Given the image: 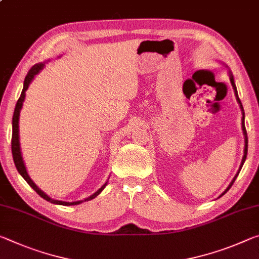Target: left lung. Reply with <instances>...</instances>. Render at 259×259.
Listing matches in <instances>:
<instances>
[{
    "label": "left lung",
    "instance_id": "1",
    "mask_svg": "<svg viewBox=\"0 0 259 259\" xmlns=\"http://www.w3.org/2000/svg\"><path fill=\"white\" fill-rule=\"evenodd\" d=\"M229 76H230L231 84H232V87H233L234 95H235V97H236V102H238V104L240 105L241 113H242V119H241V121H242V122H241V124H242V131H243V136H244V150H243V157H242V161H241V164H240V166H239V170H238V172L235 174V176L233 177V179H232V182L229 184V186L226 187V190H225L224 192H223L222 194L218 196V198H221V196L224 195L225 193L230 190L231 186L233 185V183H234V181H235V179H236V177H238V175H239V172H240L241 168H242V165H243V163H244L245 159H247V152H248V137H247V131H245V126H244V111H243V106H242V104H241V100L239 99V96H238V90H236L235 82H234V77H233V74H232V72H231V71H229Z\"/></svg>",
    "mask_w": 259,
    "mask_h": 259
}]
</instances>
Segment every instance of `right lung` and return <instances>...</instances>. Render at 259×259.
Here are the masks:
<instances>
[{
  "mask_svg": "<svg viewBox=\"0 0 259 259\" xmlns=\"http://www.w3.org/2000/svg\"><path fill=\"white\" fill-rule=\"evenodd\" d=\"M45 67V63H38V64H35L34 66L29 69V72L27 73V75L25 77V81H24V88H23V91H21V95L18 99V102L16 104V107H15V112H14V117H12V140H11V150H12V156H14V161H15V165L17 170H18V172L21 175V177H23L26 182L28 183V185L33 188V190L37 193L38 195L42 196L43 199L49 201V202L54 203V204H59V205H76V204H80L82 202H84V201H90L95 199L96 196L100 194V192H102L105 187L107 185V182L104 184V185L99 188L97 192H95L93 195L88 196L84 200H80V201H74V202H65V201H59V200H54L51 199L49 195L46 194L45 192H43L41 188H38V186L35 184L32 179H30L29 175L27 172V169H26V165H25V162L23 159V155H21V150H20V142H19V116H20V111L21 108H23V104H24V100H25V96H26V90L28 89V87L30 84V82L34 80V77L36 74L40 73L41 69Z\"/></svg>",
  "mask_w": 259,
  "mask_h": 259,
  "instance_id": "1",
  "label": "right lung"
}]
</instances>
